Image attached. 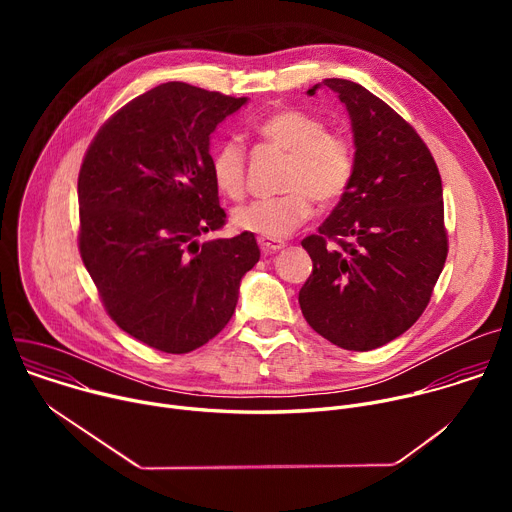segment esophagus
I'll return each mask as SVG.
<instances>
[{"mask_svg": "<svg viewBox=\"0 0 512 512\" xmlns=\"http://www.w3.org/2000/svg\"><path fill=\"white\" fill-rule=\"evenodd\" d=\"M259 247H261V251L265 253V255H269V253H277V251H281L285 245H283V241H275V239H259Z\"/></svg>", "mask_w": 512, "mask_h": 512, "instance_id": "obj_1", "label": "esophagus"}]
</instances>
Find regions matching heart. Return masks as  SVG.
<instances>
[{"mask_svg":"<svg viewBox=\"0 0 512 512\" xmlns=\"http://www.w3.org/2000/svg\"><path fill=\"white\" fill-rule=\"evenodd\" d=\"M255 131L289 154L285 192L277 198L253 200L233 212V227L263 239H285L316 212V200H340L354 176V154L348 139L328 131L324 119L283 109L261 119ZM212 178L225 196L241 198L245 192V148L237 139L223 141L210 160Z\"/></svg>","mask_w":512,"mask_h":512,"instance_id":"b5f03b06","label":"heart"}]
</instances>
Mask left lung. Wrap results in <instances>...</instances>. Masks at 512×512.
Returning <instances> with one entry per match:
<instances>
[{"label": "left lung", "instance_id": "left-lung-1", "mask_svg": "<svg viewBox=\"0 0 512 512\" xmlns=\"http://www.w3.org/2000/svg\"><path fill=\"white\" fill-rule=\"evenodd\" d=\"M320 87L348 111L354 176L320 235L302 241L314 269L300 308L320 336L364 352L407 332L429 304L448 257L444 190L427 145L385 101L346 79L308 95Z\"/></svg>", "mask_w": 512, "mask_h": 512}]
</instances>
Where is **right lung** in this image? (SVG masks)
Wrapping results in <instances>:
<instances>
[{"label":"right lung","mask_w":512,"mask_h":512,"mask_svg":"<svg viewBox=\"0 0 512 512\" xmlns=\"http://www.w3.org/2000/svg\"><path fill=\"white\" fill-rule=\"evenodd\" d=\"M243 105L247 97L160 85L117 111L83 160V263L115 324L156 350L184 354L221 332L261 257L253 233L198 243L227 218L210 135Z\"/></svg>","instance_id":"obj_1"}]
</instances>
